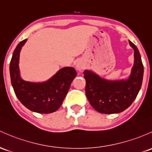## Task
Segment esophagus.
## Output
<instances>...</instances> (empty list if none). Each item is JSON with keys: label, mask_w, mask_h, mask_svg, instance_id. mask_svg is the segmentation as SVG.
<instances>
[{"label": "esophagus", "mask_w": 152, "mask_h": 152, "mask_svg": "<svg viewBox=\"0 0 152 152\" xmlns=\"http://www.w3.org/2000/svg\"><path fill=\"white\" fill-rule=\"evenodd\" d=\"M76 68L79 71H81L84 68V63L82 61H78L76 64Z\"/></svg>", "instance_id": "1"}]
</instances>
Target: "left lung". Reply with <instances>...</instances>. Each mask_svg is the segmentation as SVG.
Here are the masks:
<instances>
[{
  "mask_svg": "<svg viewBox=\"0 0 152 152\" xmlns=\"http://www.w3.org/2000/svg\"><path fill=\"white\" fill-rule=\"evenodd\" d=\"M134 50V63L128 79L108 81L90 71H84L86 97L94 109L103 114L124 111L137 96L141 87L144 66L137 47L129 41Z\"/></svg>",
  "mask_w": 152,
  "mask_h": 152,
  "instance_id": "8db88e82",
  "label": "left lung"
}]
</instances>
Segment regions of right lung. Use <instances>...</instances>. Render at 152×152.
<instances>
[{
    "label": "right lung",
    "instance_id": "1",
    "mask_svg": "<svg viewBox=\"0 0 152 152\" xmlns=\"http://www.w3.org/2000/svg\"><path fill=\"white\" fill-rule=\"evenodd\" d=\"M26 40L21 41L16 46L10 63V76L15 94L31 111L43 114L56 112L62 104L77 73L72 67H65L45 82L24 81L20 76L19 61L21 47Z\"/></svg>",
    "mask_w": 152,
    "mask_h": 152
}]
</instances>
